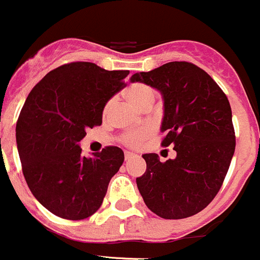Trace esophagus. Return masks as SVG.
Segmentation results:
<instances>
[{"label":"esophagus","mask_w":260,"mask_h":260,"mask_svg":"<svg viewBox=\"0 0 260 260\" xmlns=\"http://www.w3.org/2000/svg\"><path fill=\"white\" fill-rule=\"evenodd\" d=\"M135 156H136V154H133V152H129V151L124 152V159L125 160H131V159H133Z\"/></svg>","instance_id":"obj_1"}]
</instances>
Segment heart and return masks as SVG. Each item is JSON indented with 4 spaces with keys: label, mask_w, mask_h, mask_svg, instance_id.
I'll use <instances>...</instances> for the list:
<instances>
[{
    "label": "heart",
    "mask_w": 260,
    "mask_h": 260,
    "mask_svg": "<svg viewBox=\"0 0 260 260\" xmlns=\"http://www.w3.org/2000/svg\"><path fill=\"white\" fill-rule=\"evenodd\" d=\"M125 96H127L128 100L136 105L140 109H146L151 108L152 103L155 100V91L150 86L144 83H133L125 91ZM111 105H113V101L109 100L108 103L104 105L103 109V116L106 118L109 115L111 110ZM152 127H144L140 128V129H133V131H127L124 135L122 136V142L128 147H140L147 141V138L152 135Z\"/></svg>",
    "instance_id": "1"
}]
</instances>
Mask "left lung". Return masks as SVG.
Segmentation results:
<instances>
[{
  "label": "left lung",
  "mask_w": 260,
  "mask_h": 260,
  "mask_svg": "<svg viewBox=\"0 0 260 260\" xmlns=\"http://www.w3.org/2000/svg\"><path fill=\"white\" fill-rule=\"evenodd\" d=\"M132 82L159 89L164 99L161 146L177 157L161 163L145 154L146 172L136 179L145 204L166 219H182L207 208L223 185L236 146L230 101L205 70L172 61L136 73Z\"/></svg>",
  "instance_id": "obj_1"
}]
</instances>
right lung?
<instances>
[{"instance_id": "add662e5", "label": "right lung", "mask_w": 260, "mask_h": 260, "mask_svg": "<svg viewBox=\"0 0 260 260\" xmlns=\"http://www.w3.org/2000/svg\"><path fill=\"white\" fill-rule=\"evenodd\" d=\"M128 74L69 62L47 73L26 97L16 122L21 169L29 190L52 214L81 220L101 207L124 154L106 146L86 157L78 142L88 128L101 125L104 105Z\"/></svg>"}]
</instances>
